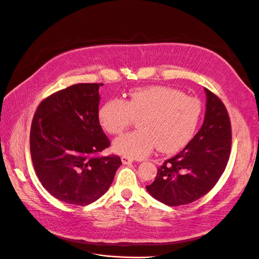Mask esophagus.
<instances>
[{
    "mask_svg": "<svg viewBox=\"0 0 259 259\" xmlns=\"http://www.w3.org/2000/svg\"><path fill=\"white\" fill-rule=\"evenodd\" d=\"M121 159H122L123 164H131L133 162V159H131V158L127 157V156H122Z\"/></svg>",
    "mask_w": 259,
    "mask_h": 259,
    "instance_id": "obj_1",
    "label": "esophagus"
}]
</instances>
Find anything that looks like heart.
<instances>
[{"instance_id": "b5f03b06", "label": "heart", "mask_w": 259, "mask_h": 259, "mask_svg": "<svg viewBox=\"0 0 259 259\" xmlns=\"http://www.w3.org/2000/svg\"><path fill=\"white\" fill-rule=\"evenodd\" d=\"M201 113L197 98L170 87L153 86L132 91L126 100L105 101L99 108L98 120L107 133L117 135L137 119L139 129L118 137L114 149L129 158L141 159L156 146L169 153L186 144L199 124Z\"/></svg>"}]
</instances>
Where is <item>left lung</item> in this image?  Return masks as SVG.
Listing matches in <instances>:
<instances>
[{"instance_id": "8db88e82", "label": "left lung", "mask_w": 259, "mask_h": 259, "mask_svg": "<svg viewBox=\"0 0 259 259\" xmlns=\"http://www.w3.org/2000/svg\"><path fill=\"white\" fill-rule=\"evenodd\" d=\"M204 123L184 149L166 160L146 190L168 205L193 203L205 196L223 175L232 149V125L226 105L205 88Z\"/></svg>"}]
</instances>
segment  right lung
I'll use <instances>...</instances> for the list:
<instances>
[{
    "label": "right lung",
    "instance_id": "right-lung-1",
    "mask_svg": "<svg viewBox=\"0 0 259 259\" xmlns=\"http://www.w3.org/2000/svg\"><path fill=\"white\" fill-rule=\"evenodd\" d=\"M101 83H80L56 91L36 107L29 133L32 165L56 199L85 206L99 199L122 165L98 120Z\"/></svg>",
    "mask_w": 259,
    "mask_h": 259
}]
</instances>
